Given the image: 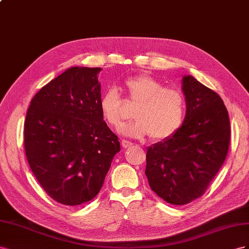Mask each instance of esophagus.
Returning a JSON list of instances; mask_svg holds the SVG:
<instances>
[{
  "label": "esophagus",
  "mask_w": 249,
  "mask_h": 249,
  "mask_svg": "<svg viewBox=\"0 0 249 249\" xmlns=\"http://www.w3.org/2000/svg\"><path fill=\"white\" fill-rule=\"evenodd\" d=\"M121 145H122V147L123 148H129V147H131L133 144L131 143V142H129V141H127V140H122V142H121Z\"/></svg>",
  "instance_id": "obj_1"
}]
</instances>
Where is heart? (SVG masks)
<instances>
[{
	"instance_id": "1",
	"label": "heart",
	"mask_w": 249,
	"mask_h": 249,
	"mask_svg": "<svg viewBox=\"0 0 249 249\" xmlns=\"http://www.w3.org/2000/svg\"><path fill=\"white\" fill-rule=\"evenodd\" d=\"M128 98L138 106L134 109V122L124 126L122 133L127 137L150 136L155 141H164L180 128L184 117V98L180 90L164 87L160 80L149 75L130 77L124 82ZM119 91L108 89L100 98L101 116L108 125L119 128L126 116L121 111Z\"/></svg>"
}]
</instances>
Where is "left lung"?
Masks as SVG:
<instances>
[{"mask_svg": "<svg viewBox=\"0 0 249 249\" xmlns=\"http://www.w3.org/2000/svg\"><path fill=\"white\" fill-rule=\"evenodd\" d=\"M181 89L186 117L167 140L148 147L145 174L151 190L168 203L182 205L199 198L229 151V112L214 90L184 75Z\"/></svg>", "mask_w": 249, "mask_h": 249, "instance_id": "left-lung-1", "label": "left lung"}]
</instances>
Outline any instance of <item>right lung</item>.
<instances>
[{"label":"right lung","mask_w":249,"mask_h":249,"mask_svg":"<svg viewBox=\"0 0 249 249\" xmlns=\"http://www.w3.org/2000/svg\"><path fill=\"white\" fill-rule=\"evenodd\" d=\"M100 71L69 68L39 89L27 111L28 162L47 194L61 204L93 199L120 151L99 107Z\"/></svg>","instance_id":"add662e5"}]
</instances>
